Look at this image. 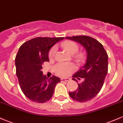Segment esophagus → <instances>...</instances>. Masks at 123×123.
<instances>
[{
    "label": "esophagus",
    "instance_id": "esophagus-1",
    "mask_svg": "<svg viewBox=\"0 0 123 123\" xmlns=\"http://www.w3.org/2000/svg\"><path fill=\"white\" fill-rule=\"evenodd\" d=\"M61 81H68L70 80V79H61Z\"/></svg>",
    "mask_w": 123,
    "mask_h": 123
}]
</instances>
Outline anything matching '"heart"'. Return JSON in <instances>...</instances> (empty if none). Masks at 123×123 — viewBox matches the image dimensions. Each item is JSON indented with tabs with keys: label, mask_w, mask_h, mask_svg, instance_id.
<instances>
[{
	"label": "heart",
	"mask_w": 123,
	"mask_h": 123,
	"mask_svg": "<svg viewBox=\"0 0 123 123\" xmlns=\"http://www.w3.org/2000/svg\"><path fill=\"white\" fill-rule=\"evenodd\" d=\"M62 46L70 54H74L78 51L79 47L78 44L72 41H67L62 44ZM56 52V47H53L49 52V58L52 59L54 57ZM81 56L79 54L78 57ZM76 67L72 63H59L54 67L56 74L61 77H66L71 74L75 70Z\"/></svg>",
	"instance_id": "heart-1"
}]
</instances>
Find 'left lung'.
Here are the masks:
<instances>
[{
	"instance_id": "1",
	"label": "left lung",
	"mask_w": 123,
	"mask_h": 123,
	"mask_svg": "<svg viewBox=\"0 0 123 123\" xmlns=\"http://www.w3.org/2000/svg\"><path fill=\"white\" fill-rule=\"evenodd\" d=\"M65 39L77 42L86 50L85 64L72 76V80L77 83L76 78L84 80L80 84L77 83V90L69 92V95L77 102H87L96 97L102 88L108 73V55L102 44L90 36L81 35Z\"/></svg>"
}]
</instances>
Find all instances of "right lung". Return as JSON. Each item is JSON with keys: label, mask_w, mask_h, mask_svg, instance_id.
<instances>
[{"label": "right lung", "mask_w": 123, "mask_h": 123, "mask_svg": "<svg viewBox=\"0 0 123 123\" xmlns=\"http://www.w3.org/2000/svg\"><path fill=\"white\" fill-rule=\"evenodd\" d=\"M64 37H36L19 47L15 59L16 74L22 92L31 101L44 103L53 97L54 88L61 79L53 75H43L42 65L49 61L50 49Z\"/></svg>", "instance_id": "obj_1"}]
</instances>
